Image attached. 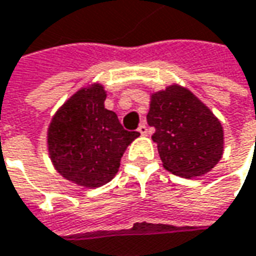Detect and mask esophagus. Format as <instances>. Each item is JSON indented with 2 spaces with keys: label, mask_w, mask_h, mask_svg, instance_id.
Instances as JSON below:
<instances>
[{
  "label": "esophagus",
  "mask_w": 256,
  "mask_h": 256,
  "mask_svg": "<svg viewBox=\"0 0 256 256\" xmlns=\"http://www.w3.org/2000/svg\"><path fill=\"white\" fill-rule=\"evenodd\" d=\"M137 130H138V133H140L142 136H146L147 134V130H148V128H147V126L142 123V124H140V126H138V128H137Z\"/></svg>",
  "instance_id": "esophagus-1"
}]
</instances>
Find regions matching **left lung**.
Returning <instances> with one entry per match:
<instances>
[{
    "label": "left lung",
    "mask_w": 256,
    "mask_h": 256,
    "mask_svg": "<svg viewBox=\"0 0 256 256\" xmlns=\"http://www.w3.org/2000/svg\"><path fill=\"white\" fill-rule=\"evenodd\" d=\"M148 124L151 138L166 171L182 178L208 172L223 156V128L192 92L178 85L151 96Z\"/></svg>",
    "instance_id": "1"
}]
</instances>
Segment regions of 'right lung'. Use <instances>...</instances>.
Listing matches in <instances>:
<instances>
[{
    "mask_svg": "<svg viewBox=\"0 0 256 256\" xmlns=\"http://www.w3.org/2000/svg\"><path fill=\"white\" fill-rule=\"evenodd\" d=\"M102 85L82 88L50 123L48 154L56 170L80 186L98 188L116 175L120 158L138 132L124 130L118 114L105 109Z\"/></svg>",
    "mask_w": 256,
    "mask_h": 256,
    "instance_id": "right-lung-1",
    "label": "right lung"
}]
</instances>
